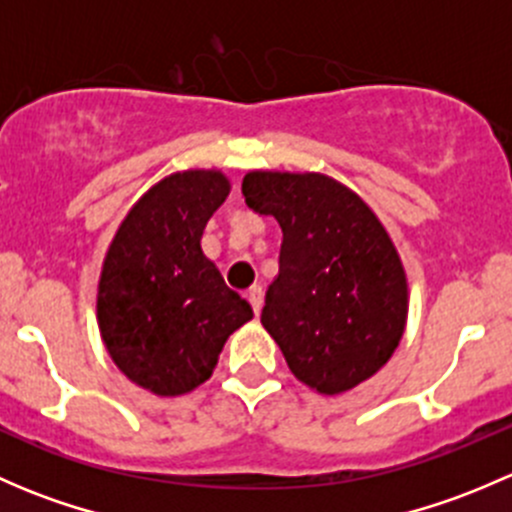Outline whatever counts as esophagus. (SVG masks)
<instances>
[{
	"label": "esophagus",
	"mask_w": 512,
	"mask_h": 512,
	"mask_svg": "<svg viewBox=\"0 0 512 512\" xmlns=\"http://www.w3.org/2000/svg\"><path fill=\"white\" fill-rule=\"evenodd\" d=\"M247 299H250L252 309H255V314L262 312V304H265V289H262L260 285H252L250 289H247Z\"/></svg>",
	"instance_id": "1"
}]
</instances>
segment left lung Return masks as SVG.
Returning a JSON list of instances; mask_svg holds the SVG:
<instances>
[{
	"label": "left lung",
	"mask_w": 512,
	"mask_h": 512,
	"mask_svg": "<svg viewBox=\"0 0 512 512\" xmlns=\"http://www.w3.org/2000/svg\"><path fill=\"white\" fill-rule=\"evenodd\" d=\"M242 195L282 227L262 327L309 389L352 391L406 332L409 282L394 240L352 188L324 173L250 170Z\"/></svg>",
	"instance_id": "obj_1"
}]
</instances>
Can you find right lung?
<instances>
[{
  "instance_id": "right-lung-1",
  "label": "right lung",
  "mask_w": 512,
  "mask_h": 512,
  "mask_svg": "<svg viewBox=\"0 0 512 512\" xmlns=\"http://www.w3.org/2000/svg\"><path fill=\"white\" fill-rule=\"evenodd\" d=\"M218 168L165 175L118 225L96 287L103 347L128 381L156 396H183L213 376L227 337L252 319L200 247L230 195Z\"/></svg>"
}]
</instances>
